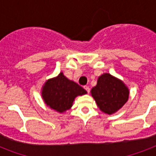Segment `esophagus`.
Returning <instances> with one entry per match:
<instances>
[{"mask_svg":"<svg viewBox=\"0 0 156 156\" xmlns=\"http://www.w3.org/2000/svg\"><path fill=\"white\" fill-rule=\"evenodd\" d=\"M84 89L86 90H87V93H90V87H88V86H85Z\"/></svg>","mask_w":156,"mask_h":156,"instance_id":"1","label":"esophagus"}]
</instances>
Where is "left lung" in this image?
<instances>
[{
  "label": "left lung",
  "mask_w": 156,
  "mask_h": 156,
  "mask_svg": "<svg viewBox=\"0 0 156 156\" xmlns=\"http://www.w3.org/2000/svg\"><path fill=\"white\" fill-rule=\"evenodd\" d=\"M98 107L108 115L115 113L126 102L129 90L123 82L109 74H103L98 78L95 87L91 90Z\"/></svg>",
  "instance_id": "left-lung-1"
}]
</instances>
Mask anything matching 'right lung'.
<instances>
[{
  "label": "right lung",
  "instance_id": "right-lung-1",
  "mask_svg": "<svg viewBox=\"0 0 156 156\" xmlns=\"http://www.w3.org/2000/svg\"><path fill=\"white\" fill-rule=\"evenodd\" d=\"M87 94L81 86L66 78L62 73L45 82L42 89V98L51 109L62 113L72 107L78 95Z\"/></svg>",
  "mask_w": 156,
  "mask_h": 156
}]
</instances>
